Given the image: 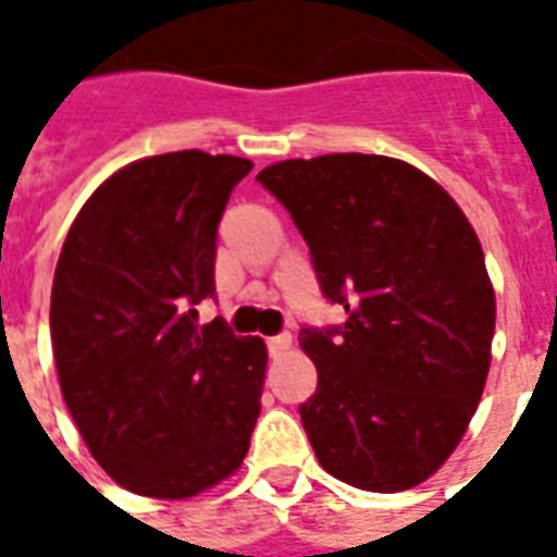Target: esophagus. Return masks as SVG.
Here are the masks:
<instances>
[{
  "mask_svg": "<svg viewBox=\"0 0 557 557\" xmlns=\"http://www.w3.org/2000/svg\"><path fill=\"white\" fill-rule=\"evenodd\" d=\"M292 349V334H277V337L268 339V351L274 355V358H280L283 351Z\"/></svg>",
  "mask_w": 557,
  "mask_h": 557,
  "instance_id": "34e87169",
  "label": "esophagus"
}]
</instances>
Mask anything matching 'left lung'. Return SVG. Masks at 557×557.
I'll list each match as a JSON object with an SVG mask.
<instances>
[{"mask_svg":"<svg viewBox=\"0 0 557 557\" xmlns=\"http://www.w3.org/2000/svg\"><path fill=\"white\" fill-rule=\"evenodd\" d=\"M301 230L346 325L304 327L319 387L301 423L319 466L367 492L432 478L486 385L495 289L442 184L385 154L280 160L256 175Z\"/></svg>","mask_w":557,"mask_h":557,"instance_id":"1","label":"left lung"}]
</instances>
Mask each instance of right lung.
Listing matches in <instances>:
<instances>
[{"instance_id":"obj_1","label":"right lung","mask_w":557,"mask_h":557,"mask_svg":"<svg viewBox=\"0 0 557 557\" xmlns=\"http://www.w3.org/2000/svg\"><path fill=\"white\" fill-rule=\"evenodd\" d=\"M253 163L199 148L127 163L86 199L59 253L50 337L89 454L125 490L194 498L242 468L268 349L214 298L218 223Z\"/></svg>"}]
</instances>
